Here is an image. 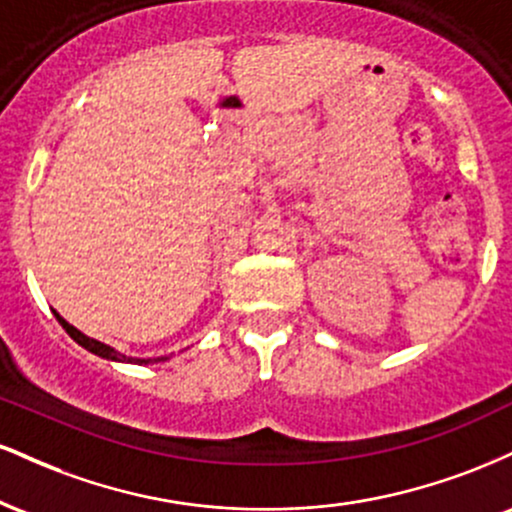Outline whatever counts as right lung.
<instances>
[{
  "mask_svg": "<svg viewBox=\"0 0 512 512\" xmlns=\"http://www.w3.org/2000/svg\"><path fill=\"white\" fill-rule=\"evenodd\" d=\"M55 317H57V320H60V325L64 327V330H67V334H69V337L74 339L76 344L84 346V349H86V351H91V354H96V356H101V358H108V361L139 363V366H146V363H158V361H166V358H168V356H161V358H132V356H125V354H120V351H115L113 346H108V344L98 342V339L86 337L84 332H79V330H76L74 325H69V322L64 320V317H62L60 313H55Z\"/></svg>",
  "mask_w": 512,
  "mask_h": 512,
  "instance_id": "right-lung-1",
  "label": "right lung"
}]
</instances>
